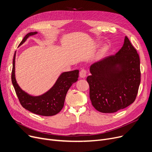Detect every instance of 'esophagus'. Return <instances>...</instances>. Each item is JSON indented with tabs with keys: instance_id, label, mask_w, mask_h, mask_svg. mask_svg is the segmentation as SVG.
<instances>
[{
	"instance_id": "34e87169",
	"label": "esophagus",
	"mask_w": 152,
	"mask_h": 152,
	"mask_svg": "<svg viewBox=\"0 0 152 152\" xmlns=\"http://www.w3.org/2000/svg\"><path fill=\"white\" fill-rule=\"evenodd\" d=\"M86 76V71L85 69H82L80 72V77L82 78H85V77Z\"/></svg>"
}]
</instances>
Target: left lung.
Instances as JSON below:
<instances>
[{
    "label": "left lung",
    "mask_w": 152,
    "mask_h": 152,
    "mask_svg": "<svg viewBox=\"0 0 152 152\" xmlns=\"http://www.w3.org/2000/svg\"><path fill=\"white\" fill-rule=\"evenodd\" d=\"M90 72L86 80L96 110L113 113L134 103L140 83V58L127 37L116 54L93 63Z\"/></svg>",
    "instance_id": "obj_1"
}]
</instances>
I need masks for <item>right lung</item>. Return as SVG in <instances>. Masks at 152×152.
<instances>
[{
	"instance_id": "add662e5",
	"label": "right lung",
	"mask_w": 152,
	"mask_h": 152,
	"mask_svg": "<svg viewBox=\"0 0 152 152\" xmlns=\"http://www.w3.org/2000/svg\"><path fill=\"white\" fill-rule=\"evenodd\" d=\"M37 34V31L28 33L19 46L23 45L31 36ZM15 56L16 51L13 60L12 82L21 106L29 111L44 116H51L59 113L64 106L69 89L72 84L78 80L79 70L62 72L48 91L39 96H33L23 91L17 83L15 78Z\"/></svg>"
}]
</instances>
